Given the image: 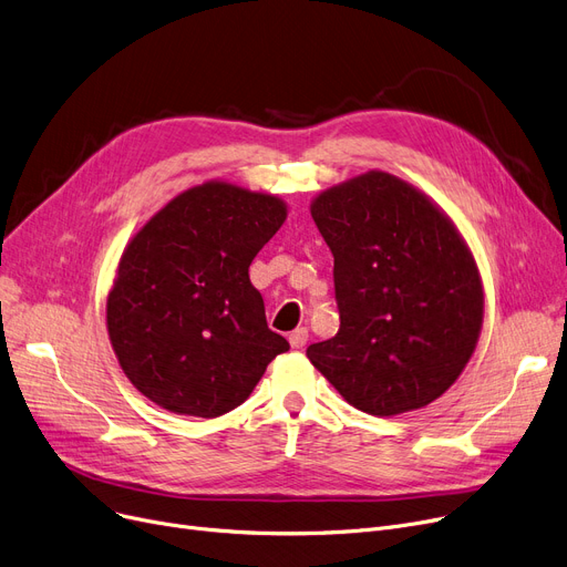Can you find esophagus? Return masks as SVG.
<instances>
[{
    "label": "esophagus",
    "mask_w": 567,
    "mask_h": 567,
    "mask_svg": "<svg viewBox=\"0 0 567 567\" xmlns=\"http://www.w3.org/2000/svg\"><path fill=\"white\" fill-rule=\"evenodd\" d=\"M308 338H310L308 329H296V331L289 336V344H291L293 349H303V347L308 344Z\"/></svg>",
    "instance_id": "1"
}]
</instances>
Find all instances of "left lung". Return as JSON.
I'll use <instances>...</instances> for the list:
<instances>
[{"label": "left lung", "instance_id": "left-lung-1", "mask_svg": "<svg viewBox=\"0 0 567 567\" xmlns=\"http://www.w3.org/2000/svg\"><path fill=\"white\" fill-rule=\"evenodd\" d=\"M312 218L336 259L340 331L308 347L310 363L379 419L441 398L483 326L478 268L455 225L385 172L321 193Z\"/></svg>", "mask_w": 567, "mask_h": 567}]
</instances>
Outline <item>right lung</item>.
Segmentation results:
<instances>
[{"instance_id":"obj_1","label":"right lung","mask_w":567,"mask_h":567,"mask_svg":"<svg viewBox=\"0 0 567 567\" xmlns=\"http://www.w3.org/2000/svg\"><path fill=\"white\" fill-rule=\"evenodd\" d=\"M285 218L278 197L216 182L174 197L140 229L107 296V333L144 398L216 419L289 349L248 276Z\"/></svg>"}]
</instances>
